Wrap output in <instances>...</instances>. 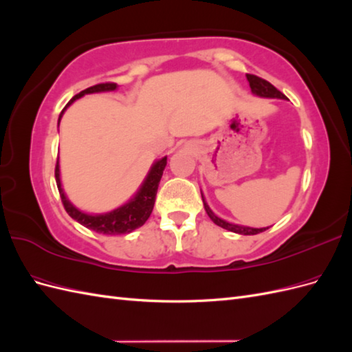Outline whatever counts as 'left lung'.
Wrapping results in <instances>:
<instances>
[{
  "label": "left lung",
  "instance_id": "obj_1",
  "mask_svg": "<svg viewBox=\"0 0 352 352\" xmlns=\"http://www.w3.org/2000/svg\"><path fill=\"white\" fill-rule=\"evenodd\" d=\"M247 80L250 82V88H251V92L258 95V97H264V98H280V100H287L286 95L283 92H280L278 88L273 87V85L265 80L263 78H258L255 76V74H251V73H247ZM201 198H202V202H204V208H206V212L208 214V217L216 223L217 226L226 229V230H230V232H235V233H239V235H257V233L260 232H264L265 229L269 228H261V229H254V228H248V226H239V225H232V223L223 220L220 217H217L214 212H212L207 204V201L204 198V194H202L201 190Z\"/></svg>",
  "mask_w": 352,
  "mask_h": 352
}]
</instances>
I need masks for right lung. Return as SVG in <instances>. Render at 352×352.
I'll list each match as a JSON object with an SVG mask.
<instances>
[{"instance_id":"1","label":"right lung","mask_w":352,"mask_h":352,"mask_svg":"<svg viewBox=\"0 0 352 352\" xmlns=\"http://www.w3.org/2000/svg\"><path fill=\"white\" fill-rule=\"evenodd\" d=\"M114 89H117V83L105 82V83L94 85V87H89L85 91L79 92L78 95H74V97L66 104V107L61 110V113L58 116V124H60L63 114H65L69 105H72L74 101L83 97L85 94L105 92V91H114ZM166 164H167V157L157 160V162L151 166L150 172H148V175L144 180V184L141 185L140 189H138L135 197L127 201L126 204H123L122 207L116 208L113 211H109V212H104V214H95V216L87 214V212L80 211L78 207H74L67 199L65 190H63V186H61V180H60L58 158H57V166H56V182H57V188H58L63 206H65V210L67 211V214L73 220L79 221L80 225H83L85 228H88L94 232L104 233V235H124V233H131L132 230L141 228L148 220V217L151 216L158 184H160V180H162Z\"/></svg>"}]
</instances>
